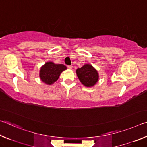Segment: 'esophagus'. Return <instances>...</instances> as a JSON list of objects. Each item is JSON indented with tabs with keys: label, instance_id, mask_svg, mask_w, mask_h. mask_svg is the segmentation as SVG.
Masks as SVG:
<instances>
[{
	"label": "esophagus",
	"instance_id": "obj_1",
	"mask_svg": "<svg viewBox=\"0 0 147 147\" xmlns=\"http://www.w3.org/2000/svg\"><path fill=\"white\" fill-rule=\"evenodd\" d=\"M68 68L69 69H73V66H72V65H69L68 66Z\"/></svg>",
	"mask_w": 147,
	"mask_h": 147
}]
</instances>
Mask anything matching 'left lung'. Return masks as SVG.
<instances>
[{
	"mask_svg": "<svg viewBox=\"0 0 147 147\" xmlns=\"http://www.w3.org/2000/svg\"><path fill=\"white\" fill-rule=\"evenodd\" d=\"M76 73L80 82L87 88H91L98 82L99 74L96 69L91 64H85L76 69Z\"/></svg>",
	"mask_w": 147,
	"mask_h": 147,
	"instance_id": "left-lung-1",
	"label": "left lung"
}]
</instances>
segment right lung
Masks as SVG:
<instances>
[{
    "label": "right lung",
    "mask_w": 147,
    "mask_h": 147,
    "mask_svg": "<svg viewBox=\"0 0 147 147\" xmlns=\"http://www.w3.org/2000/svg\"><path fill=\"white\" fill-rule=\"evenodd\" d=\"M67 69L63 64H56L53 61H47L40 68L39 78L47 85H52L58 80L61 73Z\"/></svg>",
    "instance_id": "obj_1"
}]
</instances>
